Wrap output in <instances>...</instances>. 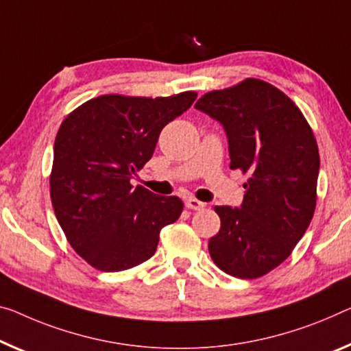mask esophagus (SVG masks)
Masks as SVG:
<instances>
[{"label": "esophagus", "mask_w": 351, "mask_h": 351, "mask_svg": "<svg viewBox=\"0 0 351 351\" xmlns=\"http://www.w3.org/2000/svg\"><path fill=\"white\" fill-rule=\"evenodd\" d=\"M185 207L190 210H202L204 207H206V204L197 201V199H194V197H188L185 201Z\"/></svg>", "instance_id": "esophagus-1"}]
</instances>
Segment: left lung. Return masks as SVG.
<instances>
[{
    "mask_svg": "<svg viewBox=\"0 0 351 351\" xmlns=\"http://www.w3.org/2000/svg\"><path fill=\"white\" fill-rule=\"evenodd\" d=\"M194 108L224 127L230 169L250 174L240 208L215 207L221 228L210 256L230 276L261 278L292 254L314 217L315 136L300 108L257 78L204 94Z\"/></svg>",
    "mask_w": 351,
    "mask_h": 351,
    "instance_id": "8db88e82",
    "label": "left lung"
}]
</instances>
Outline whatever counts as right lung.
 Returning a JSON list of instances; mask_svg holds the SVG:
<instances>
[{"instance_id":"right-lung-1","label":"right lung","mask_w":351,"mask_h":351,"mask_svg":"<svg viewBox=\"0 0 351 351\" xmlns=\"http://www.w3.org/2000/svg\"><path fill=\"white\" fill-rule=\"evenodd\" d=\"M106 94L73 110L59 127L50 196L70 246L100 271H122L154 256L160 230L179 219L183 202L157 196L132 177L152 158L165 125L196 100Z\"/></svg>"}]
</instances>
